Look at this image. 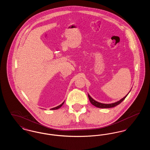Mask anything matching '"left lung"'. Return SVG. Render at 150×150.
<instances>
[{
	"instance_id": "left-lung-1",
	"label": "left lung",
	"mask_w": 150,
	"mask_h": 150,
	"mask_svg": "<svg viewBox=\"0 0 150 150\" xmlns=\"http://www.w3.org/2000/svg\"><path fill=\"white\" fill-rule=\"evenodd\" d=\"M129 93H128V94ZM128 94L127 96H125L124 98H122V99L116 102H115L113 103H110V104H105V103H100L98 102H97L96 100H93V98L88 94V97H89V100L91 102V103L94 105V106L96 107H98V108H111V107H114L118 105H119L121 102H122V100H125V98L127 97V96H128Z\"/></svg>"
}]
</instances>
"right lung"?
Masks as SVG:
<instances>
[{"label":"right lung","mask_w":150,"mask_h":150,"mask_svg":"<svg viewBox=\"0 0 150 150\" xmlns=\"http://www.w3.org/2000/svg\"><path fill=\"white\" fill-rule=\"evenodd\" d=\"M64 101L62 103V104H61L60 105H59V106H58L57 107H54V108H51V110H57V109H58L59 108H60V107H61L63 105H64Z\"/></svg>","instance_id":"1"}]
</instances>
